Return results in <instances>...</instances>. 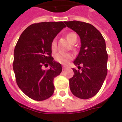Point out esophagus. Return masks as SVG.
I'll return each mask as SVG.
<instances>
[{"label":"esophagus","mask_w":122,"mask_h":122,"mask_svg":"<svg viewBox=\"0 0 122 122\" xmlns=\"http://www.w3.org/2000/svg\"><path fill=\"white\" fill-rule=\"evenodd\" d=\"M66 68H67L66 66H63V70H65Z\"/></svg>","instance_id":"34e87169"}]
</instances>
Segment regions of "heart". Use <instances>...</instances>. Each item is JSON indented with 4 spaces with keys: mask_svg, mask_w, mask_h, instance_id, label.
<instances>
[{
    "mask_svg": "<svg viewBox=\"0 0 122 122\" xmlns=\"http://www.w3.org/2000/svg\"><path fill=\"white\" fill-rule=\"evenodd\" d=\"M66 38L68 41L71 44H75L76 42L77 37L75 33H68L66 35ZM51 49L54 51L56 49V41L54 39L51 42ZM73 55L70 52H58L54 56V59L57 63H61L63 65H66L69 63V61L72 59Z\"/></svg>",
    "mask_w": 122,
    "mask_h": 122,
    "instance_id": "heart-1",
    "label": "heart"
}]
</instances>
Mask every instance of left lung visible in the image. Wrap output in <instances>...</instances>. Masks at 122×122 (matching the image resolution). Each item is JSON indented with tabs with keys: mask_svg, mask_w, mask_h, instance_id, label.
Here are the masks:
<instances>
[{
	"mask_svg": "<svg viewBox=\"0 0 122 122\" xmlns=\"http://www.w3.org/2000/svg\"><path fill=\"white\" fill-rule=\"evenodd\" d=\"M65 23L79 35L81 41L80 52L73 63L82 69L73 68L74 75L69 80L70 88L78 98H91L100 90L108 72L105 41L98 30L91 24L78 21ZM80 64L83 66L80 67Z\"/></svg>",
	"mask_w": 122,
	"mask_h": 122,
	"instance_id": "1",
	"label": "left lung"
}]
</instances>
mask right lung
Returning <instances> with one entry per match:
<instances>
[{
  "instance_id": "add662e5",
  "label": "right lung",
  "mask_w": 122,
  "mask_h": 122,
  "mask_svg": "<svg viewBox=\"0 0 122 122\" xmlns=\"http://www.w3.org/2000/svg\"><path fill=\"white\" fill-rule=\"evenodd\" d=\"M65 27L63 21L32 24L16 44L12 65L16 83L33 100H46L53 94L54 79L61 73L62 67L51 56V42ZM49 65L51 68L44 70Z\"/></svg>"
}]
</instances>
